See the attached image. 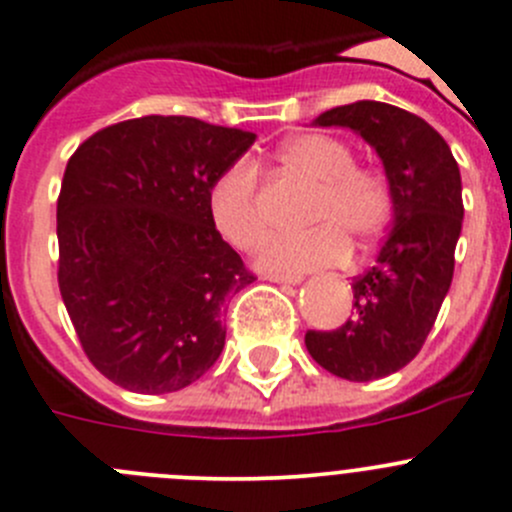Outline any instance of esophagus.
<instances>
[{"instance_id": "obj_1", "label": "esophagus", "mask_w": 512, "mask_h": 512, "mask_svg": "<svg viewBox=\"0 0 512 512\" xmlns=\"http://www.w3.org/2000/svg\"><path fill=\"white\" fill-rule=\"evenodd\" d=\"M267 280H270V283H285V285H298L300 280V275H278V272H267L265 275Z\"/></svg>"}]
</instances>
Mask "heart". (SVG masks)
Wrapping results in <instances>:
<instances>
[{"instance_id":"heart-1","label":"heart","mask_w":512,"mask_h":512,"mask_svg":"<svg viewBox=\"0 0 512 512\" xmlns=\"http://www.w3.org/2000/svg\"><path fill=\"white\" fill-rule=\"evenodd\" d=\"M285 164L318 186L310 207V234L278 237L262 252L267 270L303 272L333 265L343 257L341 237L366 242L384 229L391 214V191L379 171L358 169L343 141L321 133L295 136L280 151ZM209 214L224 240L252 252L265 242L267 217L260 204V169L252 159H237L209 191Z\"/></svg>"}]
</instances>
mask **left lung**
<instances>
[{"label":"left lung","mask_w":512,"mask_h":512,"mask_svg":"<svg viewBox=\"0 0 512 512\" xmlns=\"http://www.w3.org/2000/svg\"><path fill=\"white\" fill-rule=\"evenodd\" d=\"M313 123L351 128L374 148L394 219L376 265L353 280L351 318L333 331H308L305 348L333 376L384 379L422 351L452 285L465 217L460 169L447 141L396 105L358 100Z\"/></svg>","instance_id":"left-lung-1"}]
</instances>
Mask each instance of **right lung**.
Masks as SVG:
<instances>
[{
    "instance_id": "add662e5",
    "label": "right lung",
    "mask_w": 512,
    "mask_h": 512,
    "mask_svg": "<svg viewBox=\"0 0 512 512\" xmlns=\"http://www.w3.org/2000/svg\"><path fill=\"white\" fill-rule=\"evenodd\" d=\"M255 133L143 116L78 146L57 197L62 303L90 364L136 394H169L224 348L222 305L255 280L209 214L214 181Z\"/></svg>"
}]
</instances>
